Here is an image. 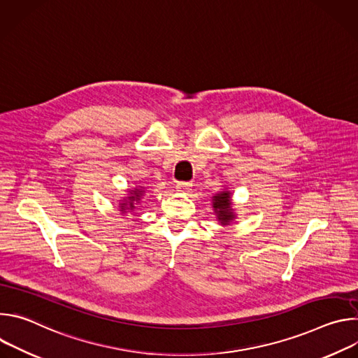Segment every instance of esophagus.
Segmentation results:
<instances>
[{"instance_id":"obj_1","label":"esophagus","mask_w":358,"mask_h":358,"mask_svg":"<svg viewBox=\"0 0 358 358\" xmlns=\"http://www.w3.org/2000/svg\"><path fill=\"white\" fill-rule=\"evenodd\" d=\"M191 182L189 181H180L177 182V191H181V192H188L191 189Z\"/></svg>"}]
</instances>
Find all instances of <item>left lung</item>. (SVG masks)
Segmentation results:
<instances>
[{
	"instance_id": "8db88e82",
	"label": "left lung",
	"mask_w": 358,
	"mask_h": 358,
	"mask_svg": "<svg viewBox=\"0 0 358 358\" xmlns=\"http://www.w3.org/2000/svg\"><path fill=\"white\" fill-rule=\"evenodd\" d=\"M229 198H231L229 192L217 194L214 196V208H215V213H218V220L221 221V224H228L231 218H234L231 213L232 208H231Z\"/></svg>"
}]
</instances>
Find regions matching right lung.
Masks as SVG:
<instances>
[{
    "instance_id": "obj_1",
    "label": "right lung",
    "mask_w": 358,
    "mask_h": 358,
    "mask_svg": "<svg viewBox=\"0 0 358 358\" xmlns=\"http://www.w3.org/2000/svg\"><path fill=\"white\" fill-rule=\"evenodd\" d=\"M141 194H143V191L136 189V191H134V195H133V196H129V198H130V201H129L127 203H122V211H124V210H133V208H134V202H133V201H134V199L137 201V199L140 198V195H141ZM126 205H129V207L126 208ZM124 213H126V211H124Z\"/></svg>"
}]
</instances>
